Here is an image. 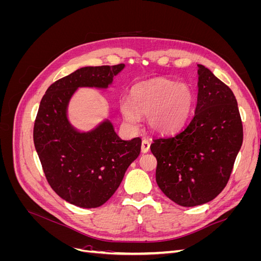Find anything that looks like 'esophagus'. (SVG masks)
Listing matches in <instances>:
<instances>
[{"label":"esophagus","mask_w":261,"mask_h":261,"mask_svg":"<svg viewBox=\"0 0 261 261\" xmlns=\"http://www.w3.org/2000/svg\"><path fill=\"white\" fill-rule=\"evenodd\" d=\"M150 150V143L148 140L144 139L143 143H141V151H143V153H147Z\"/></svg>","instance_id":"obj_1"}]
</instances>
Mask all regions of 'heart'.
<instances>
[{"instance_id": "b5f03b06", "label": "heart", "mask_w": 261, "mask_h": 261, "mask_svg": "<svg viewBox=\"0 0 261 261\" xmlns=\"http://www.w3.org/2000/svg\"><path fill=\"white\" fill-rule=\"evenodd\" d=\"M195 105V92L189 85L158 78L137 84L132 89V99L120 101V111L133 127H137L140 115H148L152 130L169 134L183 126Z\"/></svg>"}]
</instances>
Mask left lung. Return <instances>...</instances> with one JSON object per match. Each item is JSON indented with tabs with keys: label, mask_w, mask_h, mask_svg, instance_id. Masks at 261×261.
Instances as JSON below:
<instances>
[{
	"label": "left lung",
	"mask_w": 261,
	"mask_h": 261,
	"mask_svg": "<svg viewBox=\"0 0 261 261\" xmlns=\"http://www.w3.org/2000/svg\"><path fill=\"white\" fill-rule=\"evenodd\" d=\"M197 66L198 96L192 120L150 147L158 162V186L181 207L207 203L223 191L243 144L234 93L210 69Z\"/></svg>",
	"instance_id": "obj_1"
}]
</instances>
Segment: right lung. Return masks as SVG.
<instances>
[{
    "label": "right lung",
    "instance_id": "1",
    "mask_svg": "<svg viewBox=\"0 0 261 261\" xmlns=\"http://www.w3.org/2000/svg\"><path fill=\"white\" fill-rule=\"evenodd\" d=\"M124 67H82L52 84L40 102L34 127L36 151L53 191L74 206L90 209L106 203L140 153L141 139H121L108 118L83 132L67 113L78 88L106 90Z\"/></svg>",
    "mask_w": 261,
    "mask_h": 261
}]
</instances>
